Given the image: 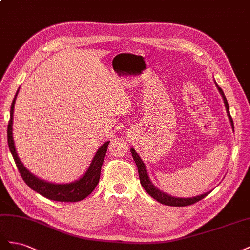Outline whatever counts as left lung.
Listing matches in <instances>:
<instances>
[{
  "instance_id": "obj_1",
  "label": "left lung",
  "mask_w": 250,
  "mask_h": 250,
  "mask_svg": "<svg viewBox=\"0 0 250 250\" xmlns=\"http://www.w3.org/2000/svg\"><path fill=\"white\" fill-rule=\"evenodd\" d=\"M216 83L217 88H218V90L220 92V94L222 95V97H223V101H224V104H225V108H226V111H227V116H228V118H229L231 126H232V129H233V121H232V118L230 116L229 106H228V103H227V99H226V97L224 95V92L217 84V83ZM131 153H132V156H133V159H134L135 163H136L137 168H138L139 179H140V183L142 185V188L146 189V191L147 192L149 196L153 197L155 200H157V201L162 203V204H166V205H168V206H188V205H191V204H194V203H196L198 201L202 200L204 197L208 196L209 192H210V191H208V192H205V194H202L200 196L191 197V198H176V197H173V196H169V195L166 194V192L159 190L152 183V181L149 180V177L147 175V170H146L145 162L141 160V158L139 157V155L136 153V151H135L134 148H131Z\"/></svg>"
}]
</instances>
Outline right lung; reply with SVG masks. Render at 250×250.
Masks as SVG:
<instances>
[{
  "label": "right lung",
  "mask_w": 250,
  "mask_h": 250,
  "mask_svg": "<svg viewBox=\"0 0 250 250\" xmlns=\"http://www.w3.org/2000/svg\"><path fill=\"white\" fill-rule=\"evenodd\" d=\"M19 92V90H18ZM18 92L16 96H14L11 109H10V119L8 127H7V139H8V146L10 149V153L14 159V162L18 167L19 172L22 176L23 180L31 189L39 192L40 195L44 196L45 198L50 199L53 201H61V202H77L81 201L83 199L87 198L92 191L94 190L96 185L98 184L99 178H101V169L104 163V156L108 149V146L110 141H106L98 148L96 152L93 160H92L91 165L88 168L85 174L74 182L66 183V184H55L44 181L39 179L28 170L22 161L20 160L18 153L16 151V146H14L13 137H12V121H13V110H14V104H16V99L18 96Z\"/></svg>",
  "instance_id": "add662e5"
}]
</instances>
